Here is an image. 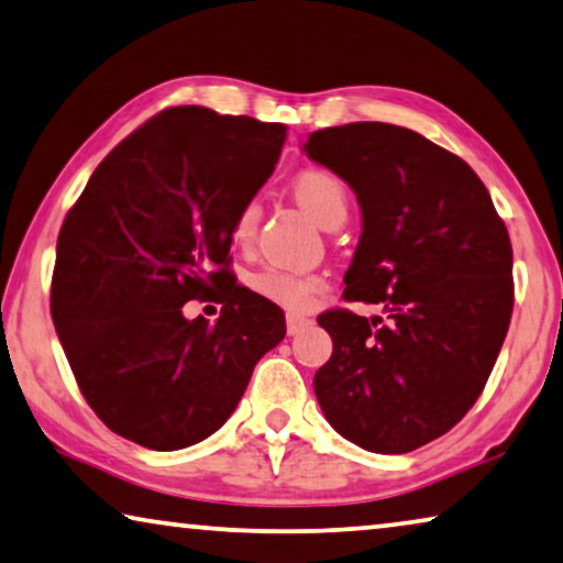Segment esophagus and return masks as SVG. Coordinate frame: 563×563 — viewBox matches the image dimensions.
<instances>
[{"instance_id":"34e87169","label":"esophagus","mask_w":563,"mask_h":563,"mask_svg":"<svg viewBox=\"0 0 563 563\" xmlns=\"http://www.w3.org/2000/svg\"><path fill=\"white\" fill-rule=\"evenodd\" d=\"M285 323H288V335H298L302 328L310 325V318H306V316H288V320H285Z\"/></svg>"}]
</instances>
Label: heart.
Segmentation results:
<instances>
[{"instance_id": "obj_1", "label": "heart", "mask_w": 563, "mask_h": 563, "mask_svg": "<svg viewBox=\"0 0 563 563\" xmlns=\"http://www.w3.org/2000/svg\"><path fill=\"white\" fill-rule=\"evenodd\" d=\"M292 198L302 210L323 228L341 225L347 216V187L335 173L323 167L302 169L290 183ZM261 222V205L247 200L230 225V243L245 250L253 243ZM250 288L265 300L275 302L292 313H302L313 306V300L325 290V280L320 275L285 271V267L267 265L263 271L250 275Z\"/></svg>"}]
</instances>
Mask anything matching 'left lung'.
I'll return each instance as SVG.
<instances>
[{
  "mask_svg": "<svg viewBox=\"0 0 563 563\" xmlns=\"http://www.w3.org/2000/svg\"><path fill=\"white\" fill-rule=\"evenodd\" d=\"M302 150L361 202L343 298L383 310L318 318L333 338L318 404L365 451H416L468 413L494 371L514 310L508 230L474 169L413 130L353 122Z\"/></svg>",
  "mask_w": 563,
  "mask_h": 563,
  "instance_id": "1",
  "label": "left lung"
}]
</instances>
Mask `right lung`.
Returning <instances> with one entry per match:
<instances>
[{
	"label": "right lung",
	"instance_id": "right-lung-1",
	"mask_svg": "<svg viewBox=\"0 0 563 563\" xmlns=\"http://www.w3.org/2000/svg\"><path fill=\"white\" fill-rule=\"evenodd\" d=\"M285 137L280 122L169 107L97 165L62 222L52 320L89 408L122 439H208L285 338L283 310L230 271V225ZM187 299L222 301L219 323L187 321Z\"/></svg>",
	"mask_w": 563,
	"mask_h": 563
}]
</instances>
